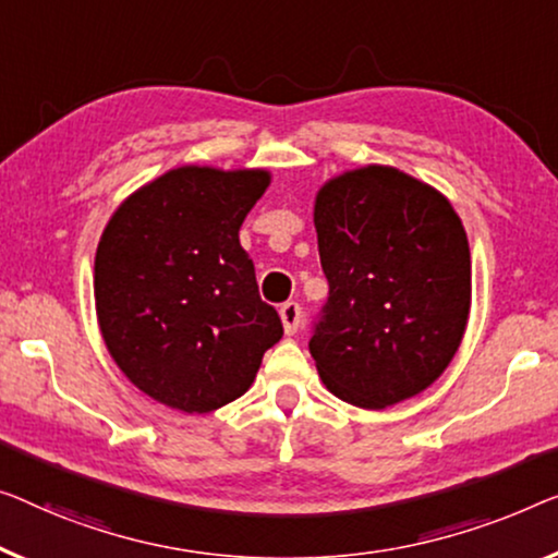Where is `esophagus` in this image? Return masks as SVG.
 <instances>
[{
    "label": "esophagus",
    "mask_w": 558,
    "mask_h": 558,
    "mask_svg": "<svg viewBox=\"0 0 558 558\" xmlns=\"http://www.w3.org/2000/svg\"><path fill=\"white\" fill-rule=\"evenodd\" d=\"M280 320H282V330H286V336H293L301 328V320H303V311L298 303H286L280 305Z\"/></svg>",
    "instance_id": "34e87169"
}]
</instances>
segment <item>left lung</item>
<instances>
[{"instance_id": "1", "label": "left lung", "mask_w": 558, "mask_h": 558, "mask_svg": "<svg viewBox=\"0 0 558 558\" xmlns=\"http://www.w3.org/2000/svg\"><path fill=\"white\" fill-rule=\"evenodd\" d=\"M313 222L330 295L311 338L332 396L384 411L436 384L471 313V251L451 199L393 165L326 180Z\"/></svg>"}]
</instances>
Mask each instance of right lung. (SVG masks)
I'll return each instance as SVG.
<instances>
[{"instance_id": "1", "label": "right lung", "mask_w": 558, "mask_h": 558, "mask_svg": "<svg viewBox=\"0 0 558 558\" xmlns=\"http://www.w3.org/2000/svg\"><path fill=\"white\" fill-rule=\"evenodd\" d=\"M270 180L265 168L180 165L107 220L95 255L97 326L124 378L168 409L210 413L235 401L282 338L240 245Z\"/></svg>"}]
</instances>
